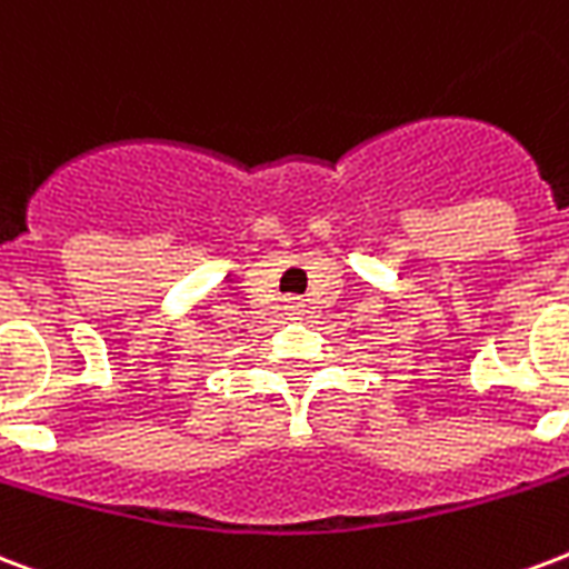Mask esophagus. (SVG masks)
Segmentation results:
<instances>
[{
  "label": "esophagus",
  "instance_id": "1",
  "mask_svg": "<svg viewBox=\"0 0 569 569\" xmlns=\"http://www.w3.org/2000/svg\"><path fill=\"white\" fill-rule=\"evenodd\" d=\"M286 310H289V313H301V303L292 298V301H286Z\"/></svg>",
  "mask_w": 569,
  "mask_h": 569
}]
</instances>
